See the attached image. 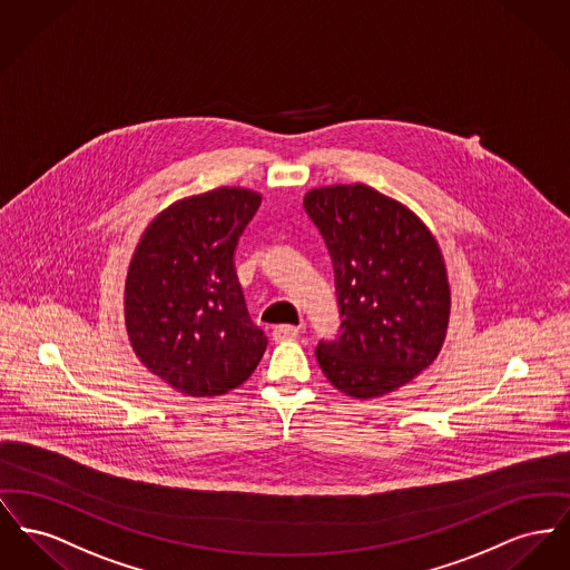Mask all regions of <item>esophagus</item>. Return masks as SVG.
I'll return each instance as SVG.
<instances>
[{"label": "esophagus", "instance_id": "esophagus-1", "mask_svg": "<svg viewBox=\"0 0 570 570\" xmlns=\"http://www.w3.org/2000/svg\"><path fill=\"white\" fill-rule=\"evenodd\" d=\"M297 337H299V327H295V325L273 327V340L275 342H286V340H297Z\"/></svg>", "mask_w": 570, "mask_h": 570}]
</instances>
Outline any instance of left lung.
Here are the masks:
<instances>
[{"label": "left lung", "mask_w": 570, "mask_h": 570, "mask_svg": "<svg viewBox=\"0 0 570 570\" xmlns=\"http://www.w3.org/2000/svg\"><path fill=\"white\" fill-rule=\"evenodd\" d=\"M305 213L332 256L340 334L316 360L340 392L368 401L435 362L450 318V286L435 236L401 202L368 185L305 194Z\"/></svg>", "instance_id": "1"}]
</instances>
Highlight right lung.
Returning a JSON list of instances; mask_svg holds the SVG:
<instances>
[{"instance_id":"1","label":"right lung","mask_w":570,"mask_h":570,"mask_svg":"<svg viewBox=\"0 0 570 570\" xmlns=\"http://www.w3.org/2000/svg\"><path fill=\"white\" fill-rule=\"evenodd\" d=\"M261 200L238 187L178 200L135 249L125 288L131 346L146 368L187 396L235 390L267 348L235 268L238 236Z\"/></svg>"}]
</instances>
